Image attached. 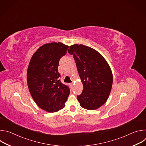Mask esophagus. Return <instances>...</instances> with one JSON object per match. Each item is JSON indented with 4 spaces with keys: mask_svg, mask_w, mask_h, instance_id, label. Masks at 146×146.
I'll return each instance as SVG.
<instances>
[{
    "mask_svg": "<svg viewBox=\"0 0 146 146\" xmlns=\"http://www.w3.org/2000/svg\"><path fill=\"white\" fill-rule=\"evenodd\" d=\"M70 87H73V83H70Z\"/></svg>",
    "mask_w": 146,
    "mask_h": 146,
    "instance_id": "esophagus-1",
    "label": "esophagus"
}]
</instances>
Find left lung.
Masks as SVG:
<instances>
[{
    "mask_svg": "<svg viewBox=\"0 0 146 146\" xmlns=\"http://www.w3.org/2000/svg\"><path fill=\"white\" fill-rule=\"evenodd\" d=\"M83 84L82 93L77 96L80 106L95 110L105 103L111 91L113 74L108 62L94 49L82 44L70 46Z\"/></svg>",
    "mask_w": 146,
    "mask_h": 146,
    "instance_id": "left-lung-1",
    "label": "left lung"
}]
</instances>
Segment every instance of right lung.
<instances>
[{"label": "right lung", "mask_w": 146, "mask_h": 146, "mask_svg": "<svg viewBox=\"0 0 146 146\" xmlns=\"http://www.w3.org/2000/svg\"><path fill=\"white\" fill-rule=\"evenodd\" d=\"M69 46L51 43L40 47L33 55L27 71V82L36 103L48 112H56L65 107L69 87L62 84L58 67L60 59Z\"/></svg>", "instance_id": "right-lung-1"}]
</instances>
